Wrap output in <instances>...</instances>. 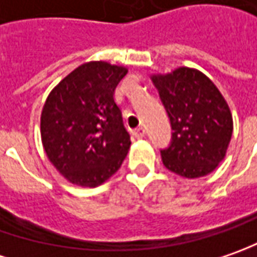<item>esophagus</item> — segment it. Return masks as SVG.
Segmentation results:
<instances>
[{"mask_svg": "<svg viewBox=\"0 0 257 257\" xmlns=\"http://www.w3.org/2000/svg\"><path fill=\"white\" fill-rule=\"evenodd\" d=\"M134 135L138 138V139H141V138H144L146 135V131L145 128H142V126H139L134 131Z\"/></svg>", "mask_w": 257, "mask_h": 257, "instance_id": "esophagus-1", "label": "esophagus"}]
</instances>
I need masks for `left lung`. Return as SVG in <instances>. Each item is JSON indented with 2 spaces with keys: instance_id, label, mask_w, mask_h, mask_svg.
<instances>
[{
  "instance_id": "8db88e82",
  "label": "left lung",
  "mask_w": 257,
  "mask_h": 257,
  "mask_svg": "<svg viewBox=\"0 0 257 257\" xmlns=\"http://www.w3.org/2000/svg\"><path fill=\"white\" fill-rule=\"evenodd\" d=\"M152 82L173 131L169 146L161 151L165 166L190 179L213 172L233 132L232 113L222 93L205 74L186 67L154 75Z\"/></svg>"
}]
</instances>
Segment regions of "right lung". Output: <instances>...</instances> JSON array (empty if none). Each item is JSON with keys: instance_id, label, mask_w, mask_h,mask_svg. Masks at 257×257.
<instances>
[{"instance_id": "obj_1", "label": "right lung", "mask_w": 257, "mask_h": 257, "mask_svg": "<svg viewBox=\"0 0 257 257\" xmlns=\"http://www.w3.org/2000/svg\"><path fill=\"white\" fill-rule=\"evenodd\" d=\"M128 69L86 62L52 89L41 113L51 164L71 183L95 188L116 172L131 146L113 92Z\"/></svg>"}]
</instances>
